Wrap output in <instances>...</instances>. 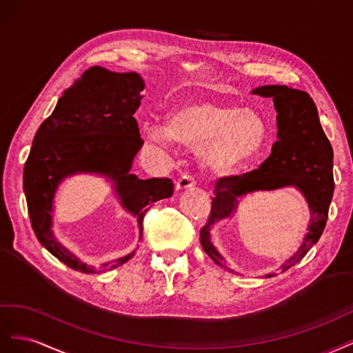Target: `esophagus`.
<instances>
[{"label": "esophagus", "instance_id": "1", "mask_svg": "<svg viewBox=\"0 0 353 353\" xmlns=\"http://www.w3.org/2000/svg\"><path fill=\"white\" fill-rule=\"evenodd\" d=\"M195 183H196V180H195V177L192 174H183L182 177L177 180L176 188L179 190H185V189H189V188L195 186Z\"/></svg>", "mask_w": 353, "mask_h": 353}]
</instances>
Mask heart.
<instances>
[{
	"mask_svg": "<svg viewBox=\"0 0 353 353\" xmlns=\"http://www.w3.org/2000/svg\"><path fill=\"white\" fill-rule=\"evenodd\" d=\"M149 137L161 145L171 140L196 149L199 163L211 174L232 173L259 152L266 139L263 119L250 109L199 99L171 110L167 127H148Z\"/></svg>",
	"mask_w": 353,
	"mask_h": 353,
	"instance_id": "heart-1",
	"label": "heart"
}]
</instances>
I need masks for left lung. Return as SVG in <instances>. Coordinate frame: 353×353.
Wrapping results in <instances>:
<instances>
[{"label": "left lung", "instance_id": "8db88e82", "mask_svg": "<svg viewBox=\"0 0 353 353\" xmlns=\"http://www.w3.org/2000/svg\"><path fill=\"white\" fill-rule=\"evenodd\" d=\"M253 94L274 99L278 112V140L257 170L216 180L210 216L199 232L201 245L214 263L228 269L225 259L211 244L210 226L234 213L238 196L254 190L296 186L307 199L310 225L297 253L281 266L285 272L307 254L324 232L334 192L333 148L321 127L315 102L306 92L287 85H263L253 90ZM274 275L276 274L266 278Z\"/></svg>", "mask_w": 353, "mask_h": 353}]
</instances>
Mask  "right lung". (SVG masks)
Segmentation results:
<instances>
[{"mask_svg": "<svg viewBox=\"0 0 353 353\" xmlns=\"http://www.w3.org/2000/svg\"><path fill=\"white\" fill-rule=\"evenodd\" d=\"M143 79L136 72L117 74L93 66L65 90L63 96L37 130L23 168V190L32 229L50 253L70 269L100 274L124 265L134 256L99 268L81 263L57 243L52 230L53 196L62 179L75 173H100L115 182L121 203L139 220L140 238L148 207L173 195L168 177L137 179L130 174L133 158L142 148L137 121Z\"/></svg>", "mask_w": 353, "mask_h": 353, "instance_id": "obj_1", "label": "right lung"}]
</instances>
